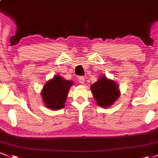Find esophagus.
<instances>
[{
  "instance_id": "obj_1",
  "label": "esophagus",
  "mask_w": 158,
  "mask_h": 158,
  "mask_svg": "<svg viewBox=\"0 0 158 158\" xmlns=\"http://www.w3.org/2000/svg\"><path fill=\"white\" fill-rule=\"evenodd\" d=\"M78 81H79L80 84H84V82H85V77H79Z\"/></svg>"
}]
</instances>
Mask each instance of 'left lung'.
I'll return each mask as SVG.
<instances>
[{
	"label": "left lung",
	"mask_w": 158,
	"mask_h": 158,
	"mask_svg": "<svg viewBox=\"0 0 158 158\" xmlns=\"http://www.w3.org/2000/svg\"><path fill=\"white\" fill-rule=\"evenodd\" d=\"M91 89L98 106L102 108L111 106L120 96L118 84L104 75L91 86Z\"/></svg>",
	"instance_id": "8db88e82"
}]
</instances>
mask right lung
Here are the masks:
<instances>
[{
	"instance_id": "add662e5",
	"label": "right lung",
	"mask_w": 158,
	"mask_h": 158,
	"mask_svg": "<svg viewBox=\"0 0 158 158\" xmlns=\"http://www.w3.org/2000/svg\"><path fill=\"white\" fill-rule=\"evenodd\" d=\"M73 84L72 81H66L60 75H56L46 83L41 92L45 106L50 109L59 110L65 106L68 93Z\"/></svg>"
}]
</instances>
